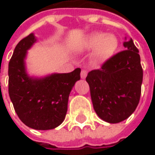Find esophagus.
Instances as JSON below:
<instances>
[{
    "label": "esophagus",
    "mask_w": 155,
    "mask_h": 155,
    "mask_svg": "<svg viewBox=\"0 0 155 155\" xmlns=\"http://www.w3.org/2000/svg\"><path fill=\"white\" fill-rule=\"evenodd\" d=\"M80 76L82 79H85V78L87 77V71H85V70H83V71H81Z\"/></svg>",
    "instance_id": "1"
}]
</instances>
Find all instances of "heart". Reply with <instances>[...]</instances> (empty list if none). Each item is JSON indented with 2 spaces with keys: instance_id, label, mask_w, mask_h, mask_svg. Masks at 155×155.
<instances>
[{
  "instance_id": "heart-1",
  "label": "heart",
  "mask_w": 155,
  "mask_h": 155,
  "mask_svg": "<svg viewBox=\"0 0 155 155\" xmlns=\"http://www.w3.org/2000/svg\"><path fill=\"white\" fill-rule=\"evenodd\" d=\"M80 46L84 51L92 50L93 62L104 64L115 56L119 47V39L112 33L93 32L82 40Z\"/></svg>"
}]
</instances>
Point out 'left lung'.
Here are the masks:
<instances>
[{"label": "left lung", "mask_w": 155, "mask_h": 155, "mask_svg": "<svg viewBox=\"0 0 155 155\" xmlns=\"http://www.w3.org/2000/svg\"><path fill=\"white\" fill-rule=\"evenodd\" d=\"M125 51L88 73L93 108L104 122L118 123L131 116L139 104L143 71L133 39L125 37Z\"/></svg>", "instance_id": "obj_1"}]
</instances>
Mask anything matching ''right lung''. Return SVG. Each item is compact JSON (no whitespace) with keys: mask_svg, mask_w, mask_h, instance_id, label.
I'll return each mask as SVG.
<instances>
[{"mask_svg":"<svg viewBox=\"0 0 155 155\" xmlns=\"http://www.w3.org/2000/svg\"><path fill=\"white\" fill-rule=\"evenodd\" d=\"M37 41L31 33L16 45L8 64V93L21 122L33 129L49 130L64 122L69 96L76 82L80 80L81 69L44 77L28 74L27 51Z\"/></svg>","mask_w":155,"mask_h":155,"instance_id":"right-lung-1","label":"right lung"}]
</instances>
